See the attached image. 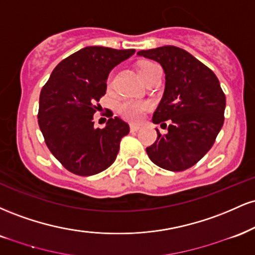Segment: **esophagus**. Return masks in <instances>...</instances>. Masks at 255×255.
I'll return each mask as SVG.
<instances>
[{"mask_svg": "<svg viewBox=\"0 0 255 255\" xmlns=\"http://www.w3.org/2000/svg\"><path fill=\"white\" fill-rule=\"evenodd\" d=\"M140 128H141V127H140L139 125H130V131H131V133H134V131H137L140 129Z\"/></svg>", "mask_w": 255, "mask_h": 255, "instance_id": "34e87169", "label": "esophagus"}]
</instances>
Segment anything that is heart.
Masks as SVG:
<instances>
[{
	"mask_svg": "<svg viewBox=\"0 0 255 255\" xmlns=\"http://www.w3.org/2000/svg\"><path fill=\"white\" fill-rule=\"evenodd\" d=\"M152 62H142L137 66V72H139L140 77L142 78L144 73L147 71L148 67H151ZM147 103L145 102H139V101H126L122 102L119 105V111L125 119L129 120V121L137 122L142 119L146 109H147Z\"/></svg>",
	"mask_w": 255,
	"mask_h": 255,
	"instance_id": "heart-1",
	"label": "heart"
}]
</instances>
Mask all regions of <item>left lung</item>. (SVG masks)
Instances as JSON below:
<instances>
[{
    "mask_svg": "<svg viewBox=\"0 0 255 255\" xmlns=\"http://www.w3.org/2000/svg\"><path fill=\"white\" fill-rule=\"evenodd\" d=\"M137 56L162 66L165 89L152 122L170 121L164 135L156 129V142L146 152L154 164L165 170H186L210 151L223 127L225 96L218 79L204 63L177 46L141 50Z\"/></svg>",
    "mask_w": 255,
    "mask_h": 255,
    "instance_id": "8db88e82",
    "label": "left lung"
}]
</instances>
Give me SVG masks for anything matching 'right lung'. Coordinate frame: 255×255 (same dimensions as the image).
Here are the masks:
<instances>
[{"label": "right lung", "mask_w": 255, "mask_h": 255, "mask_svg": "<svg viewBox=\"0 0 255 255\" xmlns=\"http://www.w3.org/2000/svg\"><path fill=\"white\" fill-rule=\"evenodd\" d=\"M134 52L86 46L61 61L40 91L38 125L45 144L73 174L91 176L115 162L129 126L115 118L99 129L93 114L105 95L109 73Z\"/></svg>", "instance_id": "add662e5"}]
</instances>
